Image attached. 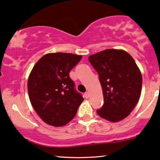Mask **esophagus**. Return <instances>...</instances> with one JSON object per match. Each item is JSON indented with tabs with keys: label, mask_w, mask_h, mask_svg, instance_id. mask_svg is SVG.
Here are the masks:
<instances>
[{
	"label": "esophagus",
	"mask_w": 160,
	"mask_h": 160,
	"mask_svg": "<svg viewBox=\"0 0 160 160\" xmlns=\"http://www.w3.org/2000/svg\"><path fill=\"white\" fill-rule=\"evenodd\" d=\"M84 96H85V98H88L90 97V93H89V92H85V94H84Z\"/></svg>",
	"instance_id": "esophagus-1"
}]
</instances>
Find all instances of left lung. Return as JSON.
<instances>
[{"mask_svg": "<svg viewBox=\"0 0 160 160\" xmlns=\"http://www.w3.org/2000/svg\"><path fill=\"white\" fill-rule=\"evenodd\" d=\"M98 73L104 103L97 113L111 122L129 115L139 100L142 77L133 57L121 49H108L88 57Z\"/></svg>", "mask_w": 160, "mask_h": 160, "instance_id": "left-lung-1", "label": "left lung"}]
</instances>
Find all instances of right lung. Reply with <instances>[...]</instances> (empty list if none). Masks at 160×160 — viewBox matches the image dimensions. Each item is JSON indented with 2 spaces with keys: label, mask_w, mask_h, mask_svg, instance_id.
I'll return each mask as SVG.
<instances>
[{
  "label": "right lung",
  "mask_w": 160,
  "mask_h": 160,
  "mask_svg": "<svg viewBox=\"0 0 160 160\" xmlns=\"http://www.w3.org/2000/svg\"><path fill=\"white\" fill-rule=\"evenodd\" d=\"M82 59L71 53H49L36 63L28 79L33 108L45 123L62 126L72 120L83 98L69 75Z\"/></svg>",
  "instance_id": "1"
}]
</instances>
